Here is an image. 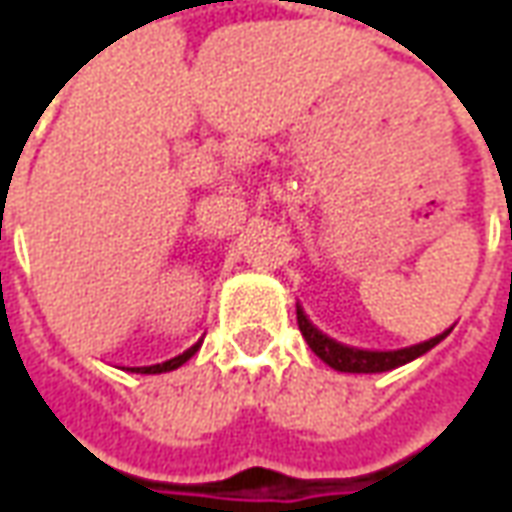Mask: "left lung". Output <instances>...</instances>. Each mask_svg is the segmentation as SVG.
Returning <instances> with one entry per match:
<instances>
[{
  "label": "left lung",
  "instance_id": "left-lung-1",
  "mask_svg": "<svg viewBox=\"0 0 512 512\" xmlns=\"http://www.w3.org/2000/svg\"><path fill=\"white\" fill-rule=\"evenodd\" d=\"M296 321H299L301 334H304L307 345L315 351V356L323 359L329 367H334V370H340V373H386V370H395V367L406 365V362H414L417 356L428 354L433 345H439L450 334V329H447V332L436 334V337H430L425 343L397 348V351H362V348L337 343L332 337L318 332L301 307H296Z\"/></svg>",
  "mask_w": 512,
  "mask_h": 512
}]
</instances>
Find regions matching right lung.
I'll use <instances>...</instances> for the list:
<instances>
[{
	"instance_id": "1",
	"label": "right lung",
	"mask_w": 512,
	"mask_h": 512,
	"mask_svg": "<svg viewBox=\"0 0 512 512\" xmlns=\"http://www.w3.org/2000/svg\"><path fill=\"white\" fill-rule=\"evenodd\" d=\"M197 348H200V343L191 345L189 351H183V354H178L175 359H167V362H161V365H150V367H128L131 373H145V376H156V373H169V370H178L180 365H186L191 356L197 354Z\"/></svg>"
}]
</instances>
